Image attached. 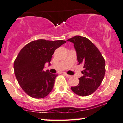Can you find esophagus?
<instances>
[{"mask_svg":"<svg viewBox=\"0 0 123 123\" xmlns=\"http://www.w3.org/2000/svg\"><path fill=\"white\" fill-rule=\"evenodd\" d=\"M64 74H65V76H66L67 77H68V78H69V77H71V75H68V74H67L66 73H64Z\"/></svg>","mask_w":123,"mask_h":123,"instance_id":"obj_1","label":"esophagus"}]
</instances>
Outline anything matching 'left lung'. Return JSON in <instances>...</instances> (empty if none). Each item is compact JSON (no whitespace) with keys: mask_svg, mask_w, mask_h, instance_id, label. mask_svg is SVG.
<instances>
[{"mask_svg":"<svg viewBox=\"0 0 123 123\" xmlns=\"http://www.w3.org/2000/svg\"><path fill=\"white\" fill-rule=\"evenodd\" d=\"M67 41L74 44L79 64H83L84 68L79 83L71 89L79 96H89L95 92L104 79L105 59L96 46L85 37L75 36Z\"/></svg>","mask_w":123,"mask_h":123,"instance_id":"8db88e82","label":"left lung"}]
</instances>
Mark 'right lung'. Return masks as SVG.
Instances as JSON below:
<instances>
[{
	"label": "right lung",
	"mask_w": 123,
	"mask_h": 123,
	"mask_svg": "<svg viewBox=\"0 0 123 123\" xmlns=\"http://www.w3.org/2000/svg\"><path fill=\"white\" fill-rule=\"evenodd\" d=\"M65 43L40 39L30 42L19 52L13 64L15 75L28 96L43 98L52 91L57 74L44 71V64L50 65L55 50Z\"/></svg>",
	"instance_id": "right-lung-1"
}]
</instances>
